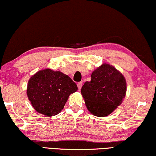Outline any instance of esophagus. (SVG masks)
Masks as SVG:
<instances>
[{"mask_svg":"<svg viewBox=\"0 0 156 156\" xmlns=\"http://www.w3.org/2000/svg\"><path fill=\"white\" fill-rule=\"evenodd\" d=\"M77 87H78V89L80 90L81 88L82 87V82H78L77 83Z\"/></svg>","mask_w":156,"mask_h":156,"instance_id":"esophagus-1","label":"esophagus"}]
</instances>
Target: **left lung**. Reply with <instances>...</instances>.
Returning a JSON list of instances; mask_svg holds the SVG:
<instances>
[{"mask_svg":"<svg viewBox=\"0 0 156 156\" xmlns=\"http://www.w3.org/2000/svg\"><path fill=\"white\" fill-rule=\"evenodd\" d=\"M127 91L123 74L115 67L104 63L91 74L90 82L81 89L89 111L97 117L109 115L122 103Z\"/></svg>","mask_w":156,"mask_h":156,"instance_id":"obj_1","label":"left lung"}]
</instances>
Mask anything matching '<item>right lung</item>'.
Wrapping results in <instances>:
<instances>
[{
    "mask_svg": "<svg viewBox=\"0 0 156 156\" xmlns=\"http://www.w3.org/2000/svg\"><path fill=\"white\" fill-rule=\"evenodd\" d=\"M77 89V86L67 74L47 68L31 76L27 95L36 111L51 117L61 111L69 95Z\"/></svg>",
    "mask_w": 156,
    "mask_h": 156,
    "instance_id": "1",
    "label": "right lung"
}]
</instances>
